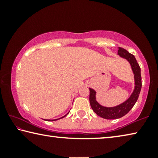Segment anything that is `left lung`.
I'll use <instances>...</instances> for the list:
<instances>
[{
  "label": "left lung",
  "mask_w": 158,
  "mask_h": 158,
  "mask_svg": "<svg viewBox=\"0 0 158 158\" xmlns=\"http://www.w3.org/2000/svg\"><path fill=\"white\" fill-rule=\"evenodd\" d=\"M118 55L120 57L126 59L130 64L131 68H132L134 74V79H135V89H134L133 92L130 98L123 102L117 106L106 107V106L100 105L98 102L96 100V91L90 88L89 100L91 108L98 116L105 119L120 118L126 115L135 105L141 89V68L135 56L131 54L127 50L121 47H118Z\"/></svg>",
  "instance_id": "8db88e82"
}]
</instances>
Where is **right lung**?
I'll return each instance as SVG.
<instances>
[{
  "label": "right lung",
  "mask_w": 158,
  "mask_h": 158,
  "mask_svg": "<svg viewBox=\"0 0 158 158\" xmlns=\"http://www.w3.org/2000/svg\"><path fill=\"white\" fill-rule=\"evenodd\" d=\"M68 114H69V112H68ZM68 114H67L66 115H65V116H63V117H61V118H63V117H65V116H67V115H68ZM60 118H58V119H55V120H47V121H56V120H58V119H60ZM45 120V119H44Z\"/></svg>",
  "instance_id": "1"
}]
</instances>
